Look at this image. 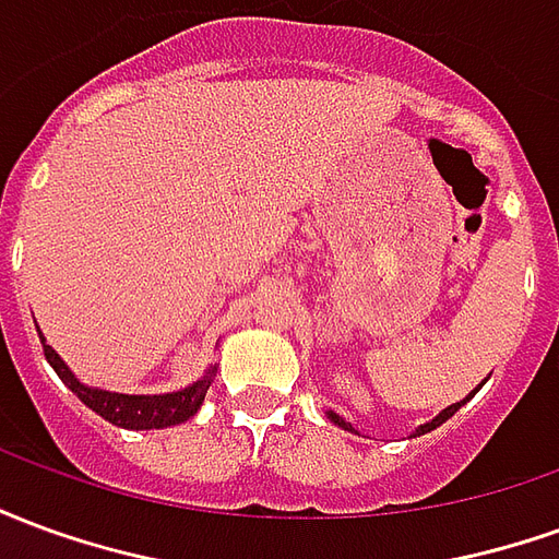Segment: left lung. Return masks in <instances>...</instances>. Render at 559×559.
<instances>
[{"label": "left lung", "instance_id": "obj_1", "mask_svg": "<svg viewBox=\"0 0 559 559\" xmlns=\"http://www.w3.org/2000/svg\"><path fill=\"white\" fill-rule=\"evenodd\" d=\"M461 404H464V401H461ZM461 404H452V407H445V411L440 413L437 419H431V421H428V425H419V428H416V433H428V431H433V428H440V425H443L445 419H452V416H455L457 407H461ZM326 416H329V419H332V421H335L338 428H344V431H353V433H356V428H353L350 421L344 419V416H338V413H335V411H326ZM416 433H413V437H416Z\"/></svg>", "mask_w": 559, "mask_h": 559}]
</instances>
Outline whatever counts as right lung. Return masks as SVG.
<instances>
[{
	"label": "right lung",
	"mask_w": 559,
	"mask_h": 559,
	"mask_svg": "<svg viewBox=\"0 0 559 559\" xmlns=\"http://www.w3.org/2000/svg\"><path fill=\"white\" fill-rule=\"evenodd\" d=\"M44 356L53 365V371L62 377L74 395H78L90 411H95L102 419L114 421L119 428H131V431H152V428H170V425H182L200 411V404L206 399V389L215 380L218 365H209V371L191 386L179 389V392H167V395H122V392H107V389L86 386L80 383L78 374L66 365V359L44 341Z\"/></svg>",
	"instance_id": "obj_1"
}]
</instances>
